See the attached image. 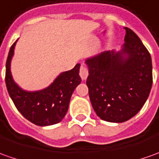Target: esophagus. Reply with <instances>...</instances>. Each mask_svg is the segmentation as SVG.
<instances>
[{"instance_id": "esophagus-1", "label": "esophagus", "mask_w": 159, "mask_h": 159, "mask_svg": "<svg viewBox=\"0 0 159 159\" xmlns=\"http://www.w3.org/2000/svg\"><path fill=\"white\" fill-rule=\"evenodd\" d=\"M79 75L81 76V78L83 80H85L89 75V70L85 67L84 65H81L80 67V70H79Z\"/></svg>"}]
</instances>
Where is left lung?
Listing matches in <instances>:
<instances>
[{"label": "left lung", "instance_id": "left-lung-1", "mask_svg": "<svg viewBox=\"0 0 159 159\" xmlns=\"http://www.w3.org/2000/svg\"><path fill=\"white\" fill-rule=\"evenodd\" d=\"M120 52L105 51L86 60V84L94 111L101 119L123 123L143 106L152 86V57L143 43L125 28Z\"/></svg>", "mask_w": 159, "mask_h": 159}]
</instances>
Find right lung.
Here are the masks:
<instances>
[{"label": "right lung", "instance_id": "1", "mask_svg": "<svg viewBox=\"0 0 159 159\" xmlns=\"http://www.w3.org/2000/svg\"><path fill=\"white\" fill-rule=\"evenodd\" d=\"M16 43H13L7 56L5 82L16 109L26 119L39 126L61 122L68 111L73 91L81 83L80 64H76L71 70L62 72L48 88L34 92L24 91L14 82L10 72V61Z\"/></svg>", "mask_w": 159, "mask_h": 159}]
</instances>
